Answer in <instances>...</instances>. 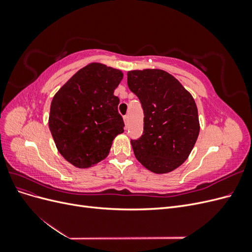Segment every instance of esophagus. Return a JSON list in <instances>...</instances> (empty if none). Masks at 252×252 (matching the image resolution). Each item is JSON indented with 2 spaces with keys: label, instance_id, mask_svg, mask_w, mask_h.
I'll return each instance as SVG.
<instances>
[{
  "label": "esophagus",
  "instance_id": "1",
  "mask_svg": "<svg viewBox=\"0 0 252 252\" xmlns=\"http://www.w3.org/2000/svg\"><path fill=\"white\" fill-rule=\"evenodd\" d=\"M124 122H125V125L127 126V124H128V116L124 117Z\"/></svg>",
  "mask_w": 252,
  "mask_h": 252
}]
</instances>
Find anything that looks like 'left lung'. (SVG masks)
Instances as JSON below:
<instances>
[{
    "label": "left lung",
    "instance_id": "left-lung-1",
    "mask_svg": "<svg viewBox=\"0 0 252 252\" xmlns=\"http://www.w3.org/2000/svg\"><path fill=\"white\" fill-rule=\"evenodd\" d=\"M127 84L144 111L143 134L131 140L135 158L155 173L178 168L186 161L200 132L192 95L161 69L129 71Z\"/></svg>",
    "mask_w": 252,
    "mask_h": 252
}]
</instances>
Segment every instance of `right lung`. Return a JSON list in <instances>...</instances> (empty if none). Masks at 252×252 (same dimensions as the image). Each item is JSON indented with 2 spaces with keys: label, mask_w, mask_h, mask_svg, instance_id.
I'll return each mask as SVG.
<instances>
[{
  "label": "right lung",
  "mask_w": 252,
  "mask_h": 252,
  "mask_svg": "<svg viewBox=\"0 0 252 252\" xmlns=\"http://www.w3.org/2000/svg\"><path fill=\"white\" fill-rule=\"evenodd\" d=\"M123 73L93 63L80 69L53 96L49 129L59 152L78 168L108 156L113 139L124 132L113 94Z\"/></svg>",
  "instance_id": "add662e5"
}]
</instances>
